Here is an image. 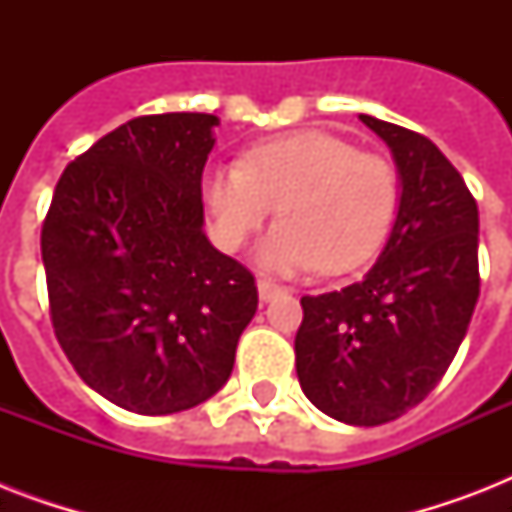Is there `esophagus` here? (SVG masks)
<instances>
[{"instance_id":"1","label":"esophagus","mask_w":512,"mask_h":512,"mask_svg":"<svg viewBox=\"0 0 512 512\" xmlns=\"http://www.w3.org/2000/svg\"><path fill=\"white\" fill-rule=\"evenodd\" d=\"M257 292H260V300H263V303H271L273 297H279L284 289H281L279 284H273V281L260 279L257 281Z\"/></svg>"}]
</instances>
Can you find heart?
Instances as JSON below:
<instances>
[{
    "mask_svg": "<svg viewBox=\"0 0 512 512\" xmlns=\"http://www.w3.org/2000/svg\"><path fill=\"white\" fill-rule=\"evenodd\" d=\"M212 233L236 252L276 209L281 223L257 249L271 273H345L364 265L388 236L398 175L385 156L356 151L332 132H295L252 148L241 164L204 175Z\"/></svg>",
    "mask_w": 512,
    "mask_h": 512,
    "instance_id": "heart-1",
    "label": "heart"
}]
</instances>
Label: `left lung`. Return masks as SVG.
I'll return each instance as SVG.
<instances>
[{
    "label": "left lung",
    "mask_w": 512,
    "mask_h": 512,
    "mask_svg": "<svg viewBox=\"0 0 512 512\" xmlns=\"http://www.w3.org/2000/svg\"><path fill=\"white\" fill-rule=\"evenodd\" d=\"M401 180L396 223L364 279L303 297L300 388L348 425H382L417 406L457 356L478 303V207L425 135L369 114Z\"/></svg>",
    "instance_id": "left-lung-1"
}]
</instances>
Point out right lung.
<instances>
[{
  "label": "right lung",
  "mask_w": 512,
  "mask_h": 512,
  "mask_svg": "<svg viewBox=\"0 0 512 512\" xmlns=\"http://www.w3.org/2000/svg\"><path fill=\"white\" fill-rule=\"evenodd\" d=\"M212 114L130 119L60 175L42 225L50 319L76 374L111 404L172 414L233 372L255 276L204 233Z\"/></svg>",
  "instance_id": "obj_1"
}]
</instances>
